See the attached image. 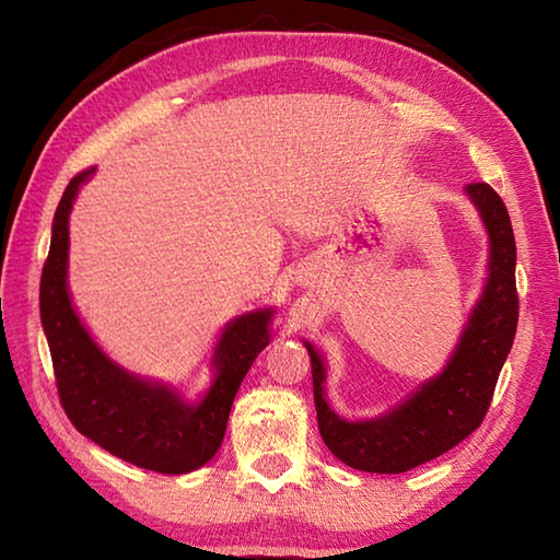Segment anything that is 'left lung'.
Masks as SVG:
<instances>
[{"label": "left lung", "mask_w": 560, "mask_h": 560, "mask_svg": "<svg viewBox=\"0 0 560 560\" xmlns=\"http://www.w3.org/2000/svg\"><path fill=\"white\" fill-rule=\"evenodd\" d=\"M489 235V259L455 351L438 375L423 380L395 407L368 419H343L329 407L327 361L313 341L311 353L317 428L331 455L353 469L401 474L459 445L477 431L493 397L517 329V247L503 199L486 183L464 187Z\"/></svg>", "instance_id": "1"}]
</instances>
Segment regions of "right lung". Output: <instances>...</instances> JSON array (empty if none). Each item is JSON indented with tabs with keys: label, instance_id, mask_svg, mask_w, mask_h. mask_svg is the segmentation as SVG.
<instances>
[{
	"label": "right lung",
	"instance_id": "right-lung-1",
	"mask_svg": "<svg viewBox=\"0 0 560 560\" xmlns=\"http://www.w3.org/2000/svg\"><path fill=\"white\" fill-rule=\"evenodd\" d=\"M96 168L79 173L59 199L40 277V323L59 399L77 431L110 455L159 474H189L219 452L237 387L271 341L273 307H257L223 325L209 361L211 380L197 399L113 361L81 323L67 281L69 213Z\"/></svg>",
	"mask_w": 560,
	"mask_h": 560
}]
</instances>
